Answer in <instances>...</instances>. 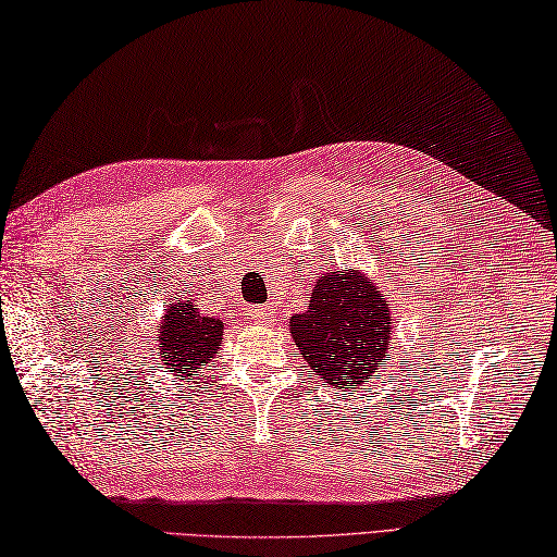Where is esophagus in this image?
Wrapping results in <instances>:
<instances>
[{
	"mask_svg": "<svg viewBox=\"0 0 557 557\" xmlns=\"http://www.w3.org/2000/svg\"><path fill=\"white\" fill-rule=\"evenodd\" d=\"M250 314L257 323H267V325L276 319V311L271 307H255V309H250Z\"/></svg>",
	"mask_w": 557,
	"mask_h": 557,
	"instance_id": "obj_1",
	"label": "esophagus"
}]
</instances>
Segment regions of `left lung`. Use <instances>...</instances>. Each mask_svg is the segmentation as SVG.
Segmentation results:
<instances>
[{
  "instance_id": "1",
  "label": "left lung",
  "mask_w": 557,
  "mask_h": 557,
  "mask_svg": "<svg viewBox=\"0 0 557 557\" xmlns=\"http://www.w3.org/2000/svg\"><path fill=\"white\" fill-rule=\"evenodd\" d=\"M290 335L325 383L355 392L389 359L392 314L387 297L361 269L325 271L309 307L288 321Z\"/></svg>"
}]
</instances>
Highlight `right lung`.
Masks as SVG:
<instances>
[{"label":"right lung","mask_w":557,"mask_h":557,"mask_svg":"<svg viewBox=\"0 0 557 557\" xmlns=\"http://www.w3.org/2000/svg\"><path fill=\"white\" fill-rule=\"evenodd\" d=\"M158 357L180 381H194L224 343V321L200 314L191 297L174 300L158 323Z\"/></svg>","instance_id":"add662e5"}]
</instances>
